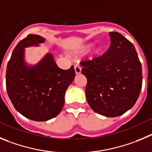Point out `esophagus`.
<instances>
[{
  "label": "esophagus",
  "instance_id": "1",
  "mask_svg": "<svg viewBox=\"0 0 152 152\" xmlns=\"http://www.w3.org/2000/svg\"><path fill=\"white\" fill-rule=\"evenodd\" d=\"M74 69L76 74H80V73H81V68H80V66H79V65H75Z\"/></svg>",
  "mask_w": 152,
  "mask_h": 152
}]
</instances>
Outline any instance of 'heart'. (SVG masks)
<instances>
[{
	"mask_svg": "<svg viewBox=\"0 0 152 152\" xmlns=\"http://www.w3.org/2000/svg\"><path fill=\"white\" fill-rule=\"evenodd\" d=\"M95 42H88L86 43L83 44L79 46L77 49L76 50V53L80 54H85L89 52L91 49L95 46ZM104 46L102 45H98L96 47L94 48L92 50H91V54H90V59L91 60H95L98 57H101L104 53Z\"/></svg>",
	"mask_w": 152,
	"mask_h": 152,
	"instance_id": "heart-1",
	"label": "heart"
}]
</instances>
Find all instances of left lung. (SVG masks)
<instances>
[{
    "label": "left lung",
    "mask_w": 152,
    "mask_h": 152,
    "mask_svg": "<svg viewBox=\"0 0 152 152\" xmlns=\"http://www.w3.org/2000/svg\"><path fill=\"white\" fill-rule=\"evenodd\" d=\"M110 46L95 60L81 63L87 79L86 100L104 117L122 115L136 104L142 84V65L134 45L117 32H109Z\"/></svg>",
    "instance_id": "8db88e82"
}]
</instances>
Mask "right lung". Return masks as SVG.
I'll use <instances>...</instances> for the list:
<instances>
[{
  "mask_svg": "<svg viewBox=\"0 0 152 152\" xmlns=\"http://www.w3.org/2000/svg\"><path fill=\"white\" fill-rule=\"evenodd\" d=\"M44 42L43 37L29 34L17 44L7 67L10 99L19 113L34 121H47L61 113L65 92L76 74L73 66L66 70L58 67L50 52L37 64H28L26 48L40 47Z\"/></svg>",
  "mask_w": 152,
  "mask_h": 152,
  "instance_id": "add662e5",
  "label": "right lung"
}]
</instances>
